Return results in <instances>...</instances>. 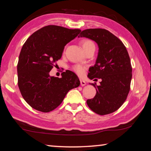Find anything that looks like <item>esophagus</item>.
<instances>
[{
  "mask_svg": "<svg viewBox=\"0 0 151 151\" xmlns=\"http://www.w3.org/2000/svg\"><path fill=\"white\" fill-rule=\"evenodd\" d=\"M80 82H81V86H85V85H86V82H85V81H83V80H82V79H81Z\"/></svg>",
  "mask_w": 151,
  "mask_h": 151,
  "instance_id": "esophagus-1",
  "label": "esophagus"
}]
</instances>
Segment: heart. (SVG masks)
I'll return each mask as SVG.
<instances>
[{
    "instance_id": "1",
    "label": "heart",
    "mask_w": 151,
    "mask_h": 151,
    "mask_svg": "<svg viewBox=\"0 0 151 151\" xmlns=\"http://www.w3.org/2000/svg\"><path fill=\"white\" fill-rule=\"evenodd\" d=\"M81 44L84 50H86V49H88V48L91 47H94V44L93 43V42L91 41V40H88V39L81 40ZM86 69V66L82 65H75L73 66V70L76 74V75H78L80 76L84 75Z\"/></svg>"
}]
</instances>
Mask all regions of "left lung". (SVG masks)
Wrapping results in <instances>:
<instances>
[{"instance_id":"1","label":"left lung","mask_w":151,"mask_h":151,"mask_svg":"<svg viewBox=\"0 0 151 151\" xmlns=\"http://www.w3.org/2000/svg\"><path fill=\"white\" fill-rule=\"evenodd\" d=\"M78 37L93 40L99 47L95 65L89 68L88 77L102 81L99 86L92 83L96 93L93 99L86 101L87 105L100 115L112 113L122 105L130 91L132 66L127 48L121 40L106 29L84 30Z\"/></svg>"}]
</instances>
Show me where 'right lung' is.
<instances>
[{
    "mask_svg": "<svg viewBox=\"0 0 151 151\" xmlns=\"http://www.w3.org/2000/svg\"><path fill=\"white\" fill-rule=\"evenodd\" d=\"M80 29L48 25L30 36L20 50L17 65L18 86L25 101L37 111L48 112L58 106L70 89L80 85L75 73L66 70L58 78L49 72L62 57L65 46Z\"/></svg>",
    "mask_w": 151,
    "mask_h": 151,
    "instance_id": "right-lung-1",
    "label": "right lung"
}]
</instances>
